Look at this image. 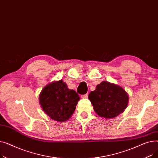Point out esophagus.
Returning <instances> with one entry per match:
<instances>
[{
    "mask_svg": "<svg viewBox=\"0 0 158 158\" xmlns=\"http://www.w3.org/2000/svg\"><path fill=\"white\" fill-rule=\"evenodd\" d=\"M81 97L82 98H86L88 97V94H85V95H82Z\"/></svg>",
    "mask_w": 158,
    "mask_h": 158,
    "instance_id": "34e87169",
    "label": "esophagus"
}]
</instances>
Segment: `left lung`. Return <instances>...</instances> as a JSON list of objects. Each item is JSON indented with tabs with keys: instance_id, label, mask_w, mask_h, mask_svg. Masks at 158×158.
Returning a JSON list of instances; mask_svg holds the SVG:
<instances>
[{
	"instance_id": "left-lung-1",
	"label": "left lung",
	"mask_w": 158,
	"mask_h": 158,
	"mask_svg": "<svg viewBox=\"0 0 158 158\" xmlns=\"http://www.w3.org/2000/svg\"><path fill=\"white\" fill-rule=\"evenodd\" d=\"M88 99L98 117L112 118L126 109L129 95L122 86L108 81H102L89 94Z\"/></svg>"
}]
</instances>
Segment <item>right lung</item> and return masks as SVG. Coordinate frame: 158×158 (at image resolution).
Returning <instances> with one entry per match:
<instances>
[{
  "mask_svg": "<svg viewBox=\"0 0 158 158\" xmlns=\"http://www.w3.org/2000/svg\"><path fill=\"white\" fill-rule=\"evenodd\" d=\"M79 99L73 89L68 88L66 82L60 80L51 82L42 89L39 102L49 118L63 122L71 117Z\"/></svg>",
  "mask_w": 158,
  "mask_h": 158,
  "instance_id": "add662e5",
  "label": "right lung"
}]
</instances>
